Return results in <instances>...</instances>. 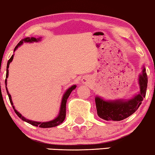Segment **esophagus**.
Here are the masks:
<instances>
[{
	"label": "esophagus",
	"mask_w": 155,
	"mask_h": 155,
	"mask_svg": "<svg viewBox=\"0 0 155 155\" xmlns=\"http://www.w3.org/2000/svg\"><path fill=\"white\" fill-rule=\"evenodd\" d=\"M82 82L84 83V84H86V83H87V79H86V78H83V79H82Z\"/></svg>",
	"instance_id": "1"
}]
</instances>
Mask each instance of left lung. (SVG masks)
Returning a JSON list of instances; mask_svg holds the SVG:
<instances>
[{"label":"left lung","instance_id":"8db88e82","mask_svg":"<svg viewBox=\"0 0 155 155\" xmlns=\"http://www.w3.org/2000/svg\"><path fill=\"white\" fill-rule=\"evenodd\" d=\"M138 76L140 92L128 99L104 100L100 96L95 98L97 113L100 118L106 121H121L134 114L142 104L147 87V76L145 67Z\"/></svg>","mask_w":155,"mask_h":155}]
</instances>
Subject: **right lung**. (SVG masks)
<instances>
[{
    "mask_svg": "<svg viewBox=\"0 0 155 155\" xmlns=\"http://www.w3.org/2000/svg\"><path fill=\"white\" fill-rule=\"evenodd\" d=\"M41 38L42 37H39V38H34V37H27V38H25L22 40H21L19 41V43L17 45V46L14 49V52L16 51V50L18 48V47L20 46L21 45H22L24 43H34V42H38V41H41ZM15 54H13L12 55L11 58H10V60H8V64H7V69H6V78H5V88H6V91H7V93L8 97H9V100L11 104L12 105V107L14 109L15 113H16L17 116H18L19 118H20L21 120H23L24 121L27 122L31 125L35 126H39L40 128H52V127H55V126H57L58 125H60V124H62L63 121H64L65 117H66V103H67V100L68 99V97L69 96V95L71 94V91L77 88V85H73L71 87L67 89V90L65 91V93L63 94L62 97V101H61V104H60V111H59V114L57 117H55V119H53V120L49 121H32V120H29L27 118H25V117H23L20 113L19 112H17L16 109L15 108V106L13 105V102L11 98V95L8 92V88H7V78H8V73H9V70H8V68H9L10 66V63L12 62V61L13 60V57H14Z\"/></svg>",
    "mask_w": 155,
    "mask_h": 155,
    "instance_id": "1",
    "label": "right lung"
}]
</instances>
